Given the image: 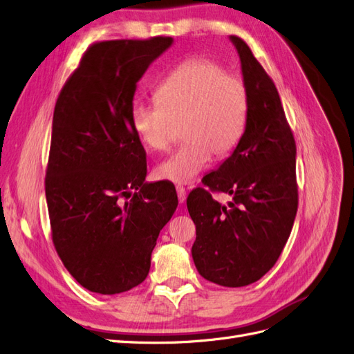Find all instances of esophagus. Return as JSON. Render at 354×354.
Masks as SVG:
<instances>
[{"mask_svg":"<svg viewBox=\"0 0 354 354\" xmlns=\"http://www.w3.org/2000/svg\"><path fill=\"white\" fill-rule=\"evenodd\" d=\"M176 190H177V198H178V202L180 203H183L186 201V189L183 187V186H177L176 187Z\"/></svg>","mask_w":354,"mask_h":354,"instance_id":"34e87169","label":"esophagus"}]
</instances>
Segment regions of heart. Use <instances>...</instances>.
Instances as JSON below:
<instances>
[{"mask_svg": "<svg viewBox=\"0 0 354 354\" xmlns=\"http://www.w3.org/2000/svg\"><path fill=\"white\" fill-rule=\"evenodd\" d=\"M249 113L246 82L208 58L177 66L155 89V104H135L131 127L146 149L165 152L178 136L180 148L155 174L178 185L193 181L212 161L234 152Z\"/></svg>", "mask_w": 354, "mask_h": 354, "instance_id": "1", "label": "heart"}]
</instances>
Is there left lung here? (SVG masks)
I'll return each instance as SVG.
<instances>
[{
    "label": "left lung",
    "instance_id": "8db88e82",
    "mask_svg": "<svg viewBox=\"0 0 354 354\" xmlns=\"http://www.w3.org/2000/svg\"><path fill=\"white\" fill-rule=\"evenodd\" d=\"M241 61L249 92L246 129L234 152L205 187L189 193L187 209L196 225L192 256L198 272L223 287H245L278 261L297 214L296 140L278 91L249 45L230 36ZM212 192L232 196L228 205Z\"/></svg>",
    "mask_w": 354,
    "mask_h": 354
}]
</instances>
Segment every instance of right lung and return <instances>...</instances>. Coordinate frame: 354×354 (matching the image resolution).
Listing matches in <instances>:
<instances>
[{"label":"right lung","instance_id":"1","mask_svg":"<svg viewBox=\"0 0 354 354\" xmlns=\"http://www.w3.org/2000/svg\"><path fill=\"white\" fill-rule=\"evenodd\" d=\"M171 44L169 36L92 44L55 102L45 176L51 236L67 271L93 293L145 281L177 208L173 185L143 183L146 152L130 121L136 83Z\"/></svg>","mask_w":354,"mask_h":354}]
</instances>
